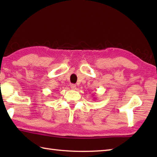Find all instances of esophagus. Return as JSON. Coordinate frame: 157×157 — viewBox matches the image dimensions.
<instances>
[{
	"mask_svg": "<svg viewBox=\"0 0 157 157\" xmlns=\"http://www.w3.org/2000/svg\"><path fill=\"white\" fill-rule=\"evenodd\" d=\"M71 88L73 90H75L76 89V85L74 84H71Z\"/></svg>",
	"mask_w": 157,
	"mask_h": 157,
	"instance_id": "obj_1",
	"label": "esophagus"
}]
</instances>
